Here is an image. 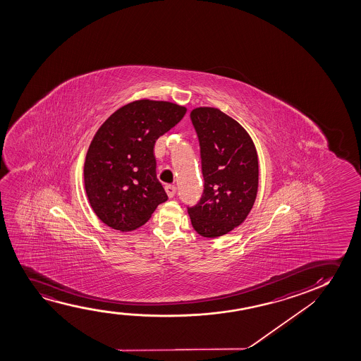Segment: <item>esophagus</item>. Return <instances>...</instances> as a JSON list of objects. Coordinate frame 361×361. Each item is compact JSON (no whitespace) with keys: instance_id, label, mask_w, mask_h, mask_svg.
Returning a JSON list of instances; mask_svg holds the SVG:
<instances>
[{"instance_id":"obj_1","label":"esophagus","mask_w":361,"mask_h":361,"mask_svg":"<svg viewBox=\"0 0 361 361\" xmlns=\"http://www.w3.org/2000/svg\"><path fill=\"white\" fill-rule=\"evenodd\" d=\"M165 191L168 193L169 197L173 198L175 196V193H176V186L175 185H166L165 186Z\"/></svg>"}]
</instances>
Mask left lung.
Masks as SVG:
<instances>
[{"label": "left lung", "mask_w": 361, "mask_h": 361, "mask_svg": "<svg viewBox=\"0 0 361 361\" xmlns=\"http://www.w3.org/2000/svg\"><path fill=\"white\" fill-rule=\"evenodd\" d=\"M190 117L200 142L204 188L188 214L200 235L221 237L240 226L255 202L257 149L247 130L218 109L198 107Z\"/></svg>", "instance_id": "obj_1"}]
</instances>
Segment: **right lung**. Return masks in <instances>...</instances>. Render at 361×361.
Instances as JSON below:
<instances>
[{"instance_id":"add662e5","label":"right lung","mask_w":361,"mask_h":361,"mask_svg":"<svg viewBox=\"0 0 361 361\" xmlns=\"http://www.w3.org/2000/svg\"><path fill=\"white\" fill-rule=\"evenodd\" d=\"M185 114L178 104L139 99L99 127L86 154L84 180L90 204L104 224L134 231L168 200L157 178L154 145Z\"/></svg>"}]
</instances>
